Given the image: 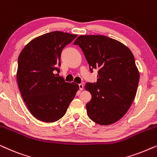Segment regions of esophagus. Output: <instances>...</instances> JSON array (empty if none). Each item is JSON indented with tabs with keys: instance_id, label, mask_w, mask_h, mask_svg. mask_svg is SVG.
<instances>
[{
	"instance_id": "34e87169",
	"label": "esophagus",
	"mask_w": 157,
	"mask_h": 157,
	"mask_svg": "<svg viewBox=\"0 0 157 157\" xmlns=\"http://www.w3.org/2000/svg\"><path fill=\"white\" fill-rule=\"evenodd\" d=\"M78 86H79V89H80V91H82V90L83 89V83H80V84H78Z\"/></svg>"
}]
</instances>
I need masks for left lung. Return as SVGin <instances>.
I'll use <instances>...</instances> for the list:
<instances>
[{"mask_svg":"<svg viewBox=\"0 0 157 157\" xmlns=\"http://www.w3.org/2000/svg\"><path fill=\"white\" fill-rule=\"evenodd\" d=\"M82 50L97 81L86 83L91 94L87 115L100 125H109L124 117L136 96L139 73L130 49L105 36H80L74 43Z\"/></svg>","mask_w":157,"mask_h":157,"instance_id":"8db88e82","label":"left lung"}]
</instances>
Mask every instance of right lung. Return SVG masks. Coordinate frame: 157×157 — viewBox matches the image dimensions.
I'll use <instances>...</instances> for the list:
<instances>
[{
  "label": "right lung",
  "instance_id": "1",
  "mask_svg": "<svg viewBox=\"0 0 157 157\" xmlns=\"http://www.w3.org/2000/svg\"><path fill=\"white\" fill-rule=\"evenodd\" d=\"M76 37L51 32L32 40L19 55V90L30 112L40 121L54 122L63 117L79 89L76 83L54 74L60 72L62 51Z\"/></svg>",
  "mask_w": 157,
  "mask_h": 157
}]
</instances>
